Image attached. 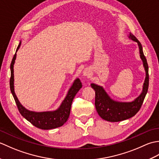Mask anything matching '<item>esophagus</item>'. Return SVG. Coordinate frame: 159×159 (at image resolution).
<instances>
[{"mask_svg": "<svg viewBox=\"0 0 159 159\" xmlns=\"http://www.w3.org/2000/svg\"><path fill=\"white\" fill-rule=\"evenodd\" d=\"M90 71L89 70H85L83 71V75L84 76H89L90 75Z\"/></svg>", "mask_w": 159, "mask_h": 159, "instance_id": "34e87169", "label": "esophagus"}]
</instances>
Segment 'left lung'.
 <instances>
[{
    "label": "left lung",
    "mask_w": 159,
    "mask_h": 159,
    "mask_svg": "<svg viewBox=\"0 0 159 159\" xmlns=\"http://www.w3.org/2000/svg\"><path fill=\"white\" fill-rule=\"evenodd\" d=\"M129 38L137 42L139 48L140 57L143 63V67L146 70V79L143 83L142 93L139 97L130 102H120L112 100L108 96L105 91L102 87L96 84H91L92 88L95 90V106L98 113L103 120L116 122L135 116L139 111L142 105L145 97L148 92L149 86V74H148V65L146 57L144 56L142 46L136 37L130 33Z\"/></svg>",
    "instance_id": "1"
}]
</instances>
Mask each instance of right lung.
Instances as JSON below:
<instances>
[{"mask_svg":"<svg viewBox=\"0 0 159 159\" xmlns=\"http://www.w3.org/2000/svg\"><path fill=\"white\" fill-rule=\"evenodd\" d=\"M21 42H20L18 48L16 49V52L20 48ZM16 58V53H15L14 56L13 57L11 61L10 69H11V78H10V89L13 98L15 100L16 105L18 107L19 112L20 114L31 122L33 126L40 129L43 130H49L52 128H56L63 126L66 122L70 113L71 105L74 96H76L77 92L82 87V83L79 79H76L73 83L72 86L70 87L68 91L66 98L64 99L63 102L61 104L59 108L56 111H47V112H33L26 109L24 107L17 98L15 92H14V85H13V65L15 63V59Z\"/></svg>","mask_w":159,"mask_h":159,"instance_id":"1","label":"right lung"}]
</instances>
